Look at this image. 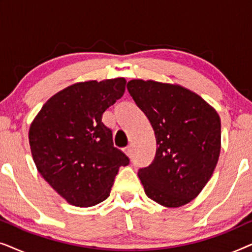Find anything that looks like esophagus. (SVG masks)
Returning <instances> with one entry per match:
<instances>
[{
	"instance_id": "34e87169",
	"label": "esophagus",
	"mask_w": 252,
	"mask_h": 252,
	"mask_svg": "<svg viewBox=\"0 0 252 252\" xmlns=\"http://www.w3.org/2000/svg\"><path fill=\"white\" fill-rule=\"evenodd\" d=\"M124 153L126 154V156L130 157V155H132V150H130V147H126V148H124Z\"/></svg>"
}]
</instances>
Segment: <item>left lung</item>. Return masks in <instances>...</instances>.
<instances>
[{"label":"left lung","mask_w":252,"mask_h":252,"mask_svg":"<svg viewBox=\"0 0 252 252\" xmlns=\"http://www.w3.org/2000/svg\"><path fill=\"white\" fill-rule=\"evenodd\" d=\"M127 89L153 126L157 149L137 172L147 196L166 208L197 197L211 179L221 148V124L215 109L180 85L134 79Z\"/></svg>","instance_id":"obj_1"}]
</instances>
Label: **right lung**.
Returning a JSON list of instances; mask_svg holds the SVG:
<instances>
[{
    "label": "right lung",
    "mask_w": 252,
    "mask_h": 252,
    "mask_svg": "<svg viewBox=\"0 0 252 252\" xmlns=\"http://www.w3.org/2000/svg\"><path fill=\"white\" fill-rule=\"evenodd\" d=\"M125 86V78L77 82L51 96L31 124L37 171L72 205L88 208L108 198L119 167L129 163L102 123Z\"/></svg>",
    "instance_id": "obj_1"
}]
</instances>
